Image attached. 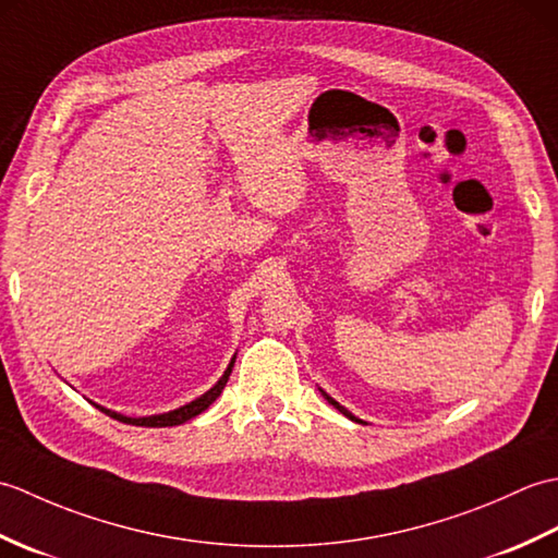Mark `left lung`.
Returning a JSON list of instances; mask_svg holds the SVG:
<instances>
[{
	"label": "left lung",
	"instance_id": "obj_1",
	"mask_svg": "<svg viewBox=\"0 0 558 558\" xmlns=\"http://www.w3.org/2000/svg\"><path fill=\"white\" fill-rule=\"evenodd\" d=\"M318 390H322V388H318ZM322 396H324V398H326V400H328V402H330V405H333V408H336V410H338V412H342V414H345V417H348V420H352V422H357V424H366V422H362V420H360V417H354V414H352V412H350V410H348V408H342V405H340V402H338V400H333V398H330V396H328V393H326V390H322Z\"/></svg>",
	"mask_w": 558,
	"mask_h": 558
}]
</instances>
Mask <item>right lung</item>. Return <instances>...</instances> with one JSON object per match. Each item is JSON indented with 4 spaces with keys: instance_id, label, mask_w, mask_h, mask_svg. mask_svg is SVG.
I'll use <instances>...</instances> for the list:
<instances>
[{
    "instance_id": "right-lung-1",
    "label": "right lung",
    "mask_w": 558,
    "mask_h": 558,
    "mask_svg": "<svg viewBox=\"0 0 558 558\" xmlns=\"http://www.w3.org/2000/svg\"><path fill=\"white\" fill-rule=\"evenodd\" d=\"M234 360H236V354H234V357L230 360V364H228V369H225V374L218 378V384L213 386V388H208L204 396H198L196 400L186 402V405L177 408V410H170V412H162V414H148V417H126V414H122V412H114V410H108V408H102V405H98V402H93V405H96L100 412L110 414L112 420H117V422H124V424H134V426H177V424H184V422H189V420H194L196 414H201L204 410H208V408H210V402L216 400V398L222 393V388H225V384H228V378H230V374H232Z\"/></svg>"
}]
</instances>
